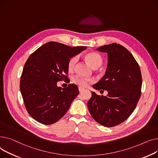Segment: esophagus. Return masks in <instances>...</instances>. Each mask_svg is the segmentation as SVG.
<instances>
[{"label": "esophagus", "instance_id": "1", "mask_svg": "<svg viewBox=\"0 0 158 158\" xmlns=\"http://www.w3.org/2000/svg\"><path fill=\"white\" fill-rule=\"evenodd\" d=\"M78 90H79V91L81 92L84 90L85 89H84V88H83V87H78Z\"/></svg>", "mask_w": 158, "mask_h": 158}]
</instances>
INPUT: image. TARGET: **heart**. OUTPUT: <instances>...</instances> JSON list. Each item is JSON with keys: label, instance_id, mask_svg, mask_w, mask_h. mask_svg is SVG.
<instances>
[{"label": "heart", "instance_id": "b5f03b06", "mask_svg": "<svg viewBox=\"0 0 158 158\" xmlns=\"http://www.w3.org/2000/svg\"><path fill=\"white\" fill-rule=\"evenodd\" d=\"M85 59L89 62V64L90 66L94 68H98L102 64L103 60H102L101 57L100 55L96 53V52H90L87 53L85 55ZM78 61V57L77 56H74L71 57L68 63V68L69 70H73L75 68L76 64ZM74 82H75L76 84L82 86V87H85L87 85V83L89 81L88 80H85L84 78H82L80 77H77L73 80Z\"/></svg>", "mask_w": 158, "mask_h": 158}]
</instances>
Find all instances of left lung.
Here are the masks:
<instances>
[{
  "instance_id": "obj_1",
  "label": "left lung",
  "mask_w": 158,
  "mask_h": 158,
  "mask_svg": "<svg viewBox=\"0 0 158 158\" xmlns=\"http://www.w3.org/2000/svg\"><path fill=\"white\" fill-rule=\"evenodd\" d=\"M96 50L108 54V65L105 75L94 87L106 90L108 94L101 96L92 92L87 106L96 122L113 127L123 123L135 109L141 96V71L131 52L120 44H109Z\"/></svg>"
}]
</instances>
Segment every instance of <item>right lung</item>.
<instances>
[{
  "instance_id": "add662e5",
  "label": "right lung",
  "mask_w": 158,
  "mask_h": 158,
  "mask_svg": "<svg viewBox=\"0 0 158 158\" xmlns=\"http://www.w3.org/2000/svg\"><path fill=\"white\" fill-rule=\"evenodd\" d=\"M86 46L71 47L50 41L37 49L28 58L21 76L20 89L25 108L37 121L46 125L60 119L79 94L77 85L58 87L57 81L68 79L69 60Z\"/></svg>"
}]
</instances>
